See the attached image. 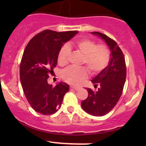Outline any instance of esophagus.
Instances as JSON below:
<instances>
[{
    "label": "esophagus",
    "instance_id": "34e87169",
    "mask_svg": "<svg viewBox=\"0 0 146 146\" xmlns=\"http://www.w3.org/2000/svg\"><path fill=\"white\" fill-rule=\"evenodd\" d=\"M70 88H72V89L75 90H78L80 89V88H79V87H75V86H70Z\"/></svg>",
    "mask_w": 146,
    "mask_h": 146
}]
</instances>
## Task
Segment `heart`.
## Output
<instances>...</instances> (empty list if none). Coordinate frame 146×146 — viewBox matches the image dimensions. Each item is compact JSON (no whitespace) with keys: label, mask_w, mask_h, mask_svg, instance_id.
<instances>
[{"label":"heart","mask_w":146,"mask_h":146,"mask_svg":"<svg viewBox=\"0 0 146 146\" xmlns=\"http://www.w3.org/2000/svg\"><path fill=\"white\" fill-rule=\"evenodd\" d=\"M76 48L83 54L82 63L86 64L91 74H98L104 70L110 61V52L104 46H97L93 41L83 39L75 44ZM70 49L68 45H64L58 54V63L65 66L68 61ZM62 78L66 82L72 85H80L88 78V70L85 68L70 66L63 71Z\"/></svg>","instance_id":"b5f03b06"}]
</instances>
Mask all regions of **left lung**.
<instances>
[{"mask_svg":"<svg viewBox=\"0 0 146 146\" xmlns=\"http://www.w3.org/2000/svg\"><path fill=\"white\" fill-rule=\"evenodd\" d=\"M91 34L104 40L111 51L108 66L91 80L95 87L100 85V88L96 92L87 88L88 97L81 102L84 111L100 117L110 112L120 99L126 81V67L123 52L115 41L100 32Z\"/></svg>","mask_w":146,"mask_h":146,"instance_id":"obj_1","label":"left lung"}]
</instances>
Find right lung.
I'll list each match as a JSON object with an SVG mask.
<instances>
[{
    "mask_svg": "<svg viewBox=\"0 0 146 146\" xmlns=\"http://www.w3.org/2000/svg\"><path fill=\"white\" fill-rule=\"evenodd\" d=\"M78 33L46 29L27 44L20 64V78L28 102L36 112L44 115L56 112L68 92L67 83L60 82L52 87L47 79L56 66L60 48Z\"/></svg>",
    "mask_w": 146,
    "mask_h": 146,
    "instance_id": "obj_1",
    "label": "right lung"
}]
</instances>
